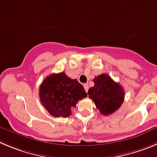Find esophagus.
<instances>
[{
    "label": "esophagus",
    "instance_id": "34e87169",
    "mask_svg": "<svg viewBox=\"0 0 157 157\" xmlns=\"http://www.w3.org/2000/svg\"><path fill=\"white\" fill-rule=\"evenodd\" d=\"M83 87H84V89H85L86 92L88 90V84H87V83H85V84H83Z\"/></svg>",
    "mask_w": 157,
    "mask_h": 157
}]
</instances>
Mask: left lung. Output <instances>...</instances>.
<instances>
[{
	"mask_svg": "<svg viewBox=\"0 0 157 157\" xmlns=\"http://www.w3.org/2000/svg\"><path fill=\"white\" fill-rule=\"evenodd\" d=\"M94 86L88 90L89 98L104 115H109L121 107L125 98V91L119 83L108 74H102L94 79Z\"/></svg>",
	"mask_w": 157,
	"mask_h": 157,
	"instance_id": "8db88e82",
	"label": "left lung"
}]
</instances>
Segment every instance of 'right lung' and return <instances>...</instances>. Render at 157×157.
I'll use <instances>...</instances> for the list:
<instances>
[{"instance_id":"add662e5","label":"right lung","mask_w":157,"mask_h":157,"mask_svg":"<svg viewBox=\"0 0 157 157\" xmlns=\"http://www.w3.org/2000/svg\"><path fill=\"white\" fill-rule=\"evenodd\" d=\"M87 95L83 86L76 79L67 77L64 72L48 76L39 87L42 105L55 118L70 116L71 108Z\"/></svg>"}]
</instances>
